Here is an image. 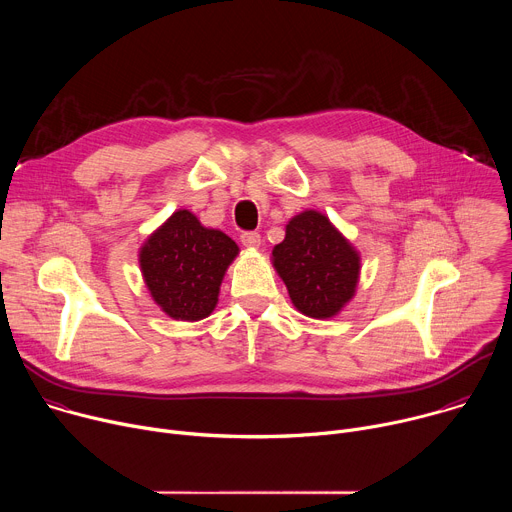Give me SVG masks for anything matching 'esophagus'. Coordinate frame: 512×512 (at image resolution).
<instances>
[{
  "label": "esophagus",
  "instance_id": "34e87169",
  "mask_svg": "<svg viewBox=\"0 0 512 512\" xmlns=\"http://www.w3.org/2000/svg\"><path fill=\"white\" fill-rule=\"evenodd\" d=\"M241 243L249 249H259L261 247V235L255 233V231H249V233H243L241 235Z\"/></svg>",
  "mask_w": 512,
  "mask_h": 512
}]
</instances>
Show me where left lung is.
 <instances>
[{
    "label": "left lung",
    "instance_id": "8db88e82",
    "mask_svg": "<svg viewBox=\"0 0 512 512\" xmlns=\"http://www.w3.org/2000/svg\"><path fill=\"white\" fill-rule=\"evenodd\" d=\"M271 263L291 304L308 318H334L356 294L360 255L318 210H304L285 225Z\"/></svg>",
    "mask_w": 512,
    "mask_h": 512
}]
</instances>
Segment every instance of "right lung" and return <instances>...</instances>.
<instances>
[{
	"instance_id": "obj_1",
	"label": "right lung",
	"mask_w": 512,
	"mask_h": 512,
	"mask_svg": "<svg viewBox=\"0 0 512 512\" xmlns=\"http://www.w3.org/2000/svg\"><path fill=\"white\" fill-rule=\"evenodd\" d=\"M239 255L237 243L204 227L196 214L176 210L139 249V269L166 316L198 322L212 314L223 277Z\"/></svg>"
}]
</instances>
